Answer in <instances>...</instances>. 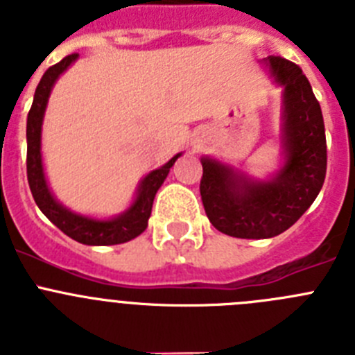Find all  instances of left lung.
<instances>
[{"label": "left lung", "instance_id": "8db88e82", "mask_svg": "<svg viewBox=\"0 0 355 355\" xmlns=\"http://www.w3.org/2000/svg\"><path fill=\"white\" fill-rule=\"evenodd\" d=\"M261 65L283 89L281 168L259 180L211 156L200 158V199L209 222L227 236L247 240L274 238L291 227L313 205L327 171L322 108L302 69L281 56H266Z\"/></svg>", "mask_w": 355, "mask_h": 355}]
</instances>
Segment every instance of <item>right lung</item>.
Masks as SVG:
<instances>
[{
    "instance_id": "add662e5",
    "label": "right lung",
    "mask_w": 355,
    "mask_h": 355,
    "mask_svg": "<svg viewBox=\"0 0 355 355\" xmlns=\"http://www.w3.org/2000/svg\"><path fill=\"white\" fill-rule=\"evenodd\" d=\"M78 56H80L78 53L65 56L64 60L44 72L42 80L37 85L33 105H31L26 121L28 184H30L31 196L35 199L40 211L48 216L60 231H64L69 238L80 241L83 245H117V243L133 240L146 231L156 192L159 190L163 181L167 180L175 159L180 158L183 153H178L165 165L150 171L139 183L130 208L124 209L119 215L110 216V218H96V216L81 215V213L65 208L60 200L53 196L48 180H46V172H44L42 122L56 80L78 60Z\"/></svg>"
}]
</instances>
